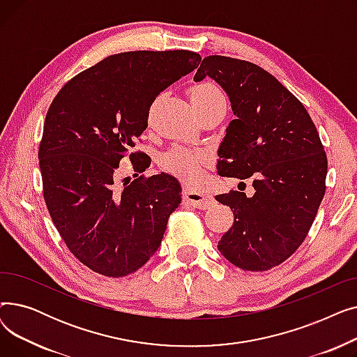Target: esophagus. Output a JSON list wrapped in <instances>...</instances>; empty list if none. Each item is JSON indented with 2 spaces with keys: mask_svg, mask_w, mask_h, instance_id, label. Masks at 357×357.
<instances>
[{
  "mask_svg": "<svg viewBox=\"0 0 357 357\" xmlns=\"http://www.w3.org/2000/svg\"><path fill=\"white\" fill-rule=\"evenodd\" d=\"M183 199L198 210H207L213 205V198L208 194H205L202 191H195V190H185Z\"/></svg>",
  "mask_w": 357,
  "mask_h": 357,
  "instance_id": "obj_1",
  "label": "esophagus"
}]
</instances>
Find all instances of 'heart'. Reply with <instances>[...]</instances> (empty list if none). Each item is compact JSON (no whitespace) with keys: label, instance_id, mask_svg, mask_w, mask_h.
<instances>
[{"label":"heart","instance_id":"b5f03b06","mask_svg":"<svg viewBox=\"0 0 357 357\" xmlns=\"http://www.w3.org/2000/svg\"><path fill=\"white\" fill-rule=\"evenodd\" d=\"M188 97L194 107L224 98L220 89L208 82H202L191 86L188 91ZM202 160L204 156L201 153L188 152V150H185L182 147H174L165 155H162L160 165L166 171L182 179L195 181L201 174Z\"/></svg>","mask_w":357,"mask_h":357}]
</instances>
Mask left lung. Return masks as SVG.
<instances>
[{
  "label": "left lung",
  "mask_w": 357,
  "mask_h": 357,
  "mask_svg": "<svg viewBox=\"0 0 357 357\" xmlns=\"http://www.w3.org/2000/svg\"><path fill=\"white\" fill-rule=\"evenodd\" d=\"M214 79L234 114L218 147L220 176L248 179L253 197L231 191L215 199L234 215L218 250L243 271H268L305 240L326 192L327 156L305 107L260 66L208 56L194 81Z\"/></svg>",
  "instance_id": "obj_1"
}]
</instances>
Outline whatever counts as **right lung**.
<instances>
[{
	"label": "right lung",
	"mask_w": 357,
	"mask_h": 357,
	"mask_svg": "<svg viewBox=\"0 0 357 357\" xmlns=\"http://www.w3.org/2000/svg\"><path fill=\"white\" fill-rule=\"evenodd\" d=\"M199 62L190 50L111 54L50 104L39 149L43 195L68 249L91 271L127 276L159 249L181 204L179 181L160 172L119 186L117 169L146 130L156 97ZM130 159L136 172L150 165L143 153Z\"/></svg>",
	"instance_id": "1"
}]
</instances>
